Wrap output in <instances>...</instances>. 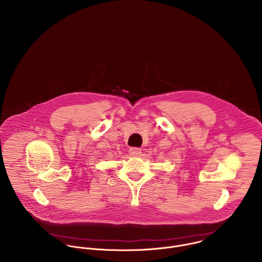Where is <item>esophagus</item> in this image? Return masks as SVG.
<instances>
[{"label":"esophagus","mask_w":262,"mask_h":262,"mask_svg":"<svg viewBox=\"0 0 262 262\" xmlns=\"http://www.w3.org/2000/svg\"><path fill=\"white\" fill-rule=\"evenodd\" d=\"M129 154L132 156V157H139L141 155V149L140 148H137V147H131L129 149Z\"/></svg>","instance_id":"1"}]
</instances>
